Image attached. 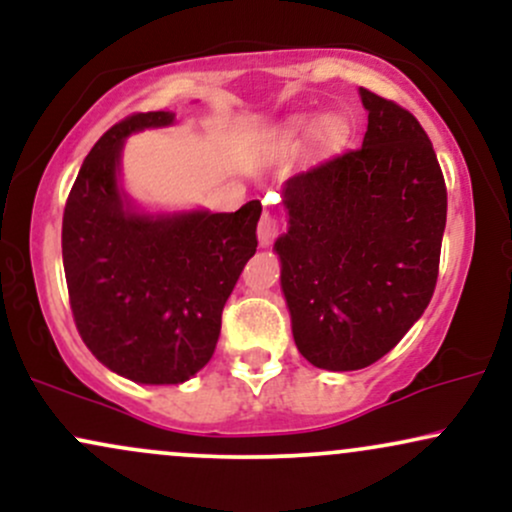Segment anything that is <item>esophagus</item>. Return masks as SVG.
Instances as JSON below:
<instances>
[{
  "label": "esophagus",
  "mask_w": 512,
  "mask_h": 512,
  "mask_svg": "<svg viewBox=\"0 0 512 512\" xmlns=\"http://www.w3.org/2000/svg\"><path fill=\"white\" fill-rule=\"evenodd\" d=\"M279 233H281V219H279V216L272 214V211H264L262 219H260V226H257V238H260L262 248L272 245Z\"/></svg>",
  "instance_id": "1"
}]
</instances>
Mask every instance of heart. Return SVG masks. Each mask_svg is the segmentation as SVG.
<instances>
[{"label":"heart","instance_id":"obj_1","mask_svg":"<svg viewBox=\"0 0 512 512\" xmlns=\"http://www.w3.org/2000/svg\"><path fill=\"white\" fill-rule=\"evenodd\" d=\"M320 137L327 146H337L344 142L346 137V122L342 117H327L320 125Z\"/></svg>","mask_w":512,"mask_h":512}]
</instances>
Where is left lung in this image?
I'll return each instance as SVG.
<instances>
[{
	"label": "left lung",
	"mask_w": 512,
	"mask_h": 512,
	"mask_svg": "<svg viewBox=\"0 0 512 512\" xmlns=\"http://www.w3.org/2000/svg\"><path fill=\"white\" fill-rule=\"evenodd\" d=\"M363 146L284 185L289 233L274 243L298 351L358 370L395 349L438 281L448 190L409 110L361 88Z\"/></svg>",
	"instance_id": "obj_1"
}]
</instances>
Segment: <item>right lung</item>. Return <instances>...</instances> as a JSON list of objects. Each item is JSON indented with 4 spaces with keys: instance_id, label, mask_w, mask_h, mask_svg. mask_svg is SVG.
Wrapping results in <instances>:
<instances>
[{
    "instance_id": "obj_1",
    "label": "right lung",
    "mask_w": 512,
    "mask_h": 512,
    "mask_svg": "<svg viewBox=\"0 0 512 512\" xmlns=\"http://www.w3.org/2000/svg\"><path fill=\"white\" fill-rule=\"evenodd\" d=\"M173 113H134L84 158L62 219L69 305L91 354L122 378L178 385L214 356L221 313L257 250V199L233 214L146 216L117 187L125 137Z\"/></svg>"
}]
</instances>
